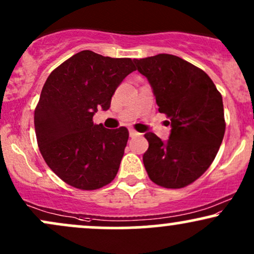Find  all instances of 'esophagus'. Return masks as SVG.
I'll list each match as a JSON object with an SVG mask.
<instances>
[{
  "instance_id": "esophagus-1",
  "label": "esophagus",
  "mask_w": 254,
  "mask_h": 254,
  "mask_svg": "<svg viewBox=\"0 0 254 254\" xmlns=\"http://www.w3.org/2000/svg\"><path fill=\"white\" fill-rule=\"evenodd\" d=\"M129 133H130V137H136V136L139 135V133L137 132V131L133 130V129H130L129 130Z\"/></svg>"
}]
</instances>
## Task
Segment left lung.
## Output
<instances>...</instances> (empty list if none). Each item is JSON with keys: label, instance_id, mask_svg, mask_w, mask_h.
<instances>
[{"label": "left lung", "instance_id": "1", "mask_svg": "<svg viewBox=\"0 0 254 254\" xmlns=\"http://www.w3.org/2000/svg\"><path fill=\"white\" fill-rule=\"evenodd\" d=\"M149 81L159 112L170 118L167 142L147 132L143 164L150 180L182 189L210 167L226 131L222 95L202 69L168 54L135 60Z\"/></svg>", "mask_w": 254, "mask_h": 254}]
</instances>
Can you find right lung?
Returning a JSON list of instances; mask_svg holds the SVG:
<instances>
[{
    "mask_svg": "<svg viewBox=\"0 0 254 254\" xmlns=\"http://www.w3.org/2000/svg\"><path fill=\"white\" fill-rule=\"evenodd\" d=\"M136 70L131 58L84 50L58 65L44 83L34 129L46 165L72 188L97 190L115 179L129 131L94 124L98 109H110L117 87Z\"/></svg>",
    "mask_w": 254,
    "mask_h": 254,
    "instance_id": "add662e5",
    "label": "right lung"
}]
</instances>
